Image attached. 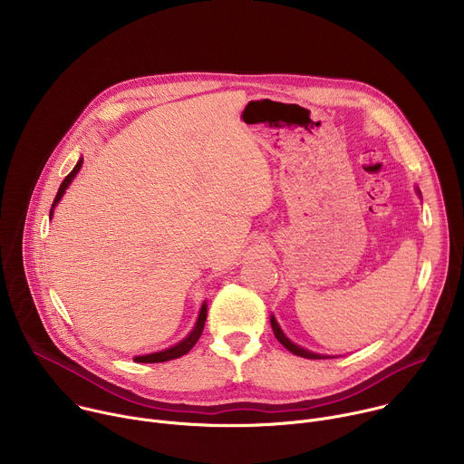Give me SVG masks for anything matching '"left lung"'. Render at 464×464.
<instances>
[{"label":"left lung","mask_w":464,"mask_h":464,"mask_svg":"<svg viewBox=\"0 0 464 464\" xmlns=\"http://www.w3.org/2000/svg\"><path fill=\"white\" fill-rule=\"evenodd\" d=\"M417 194L420 196V190H419V187H417ZM270 323H272V328H274V334H276V338L281 342V345H283L285 349H288L290 353H294L295 356H301V358H308V360H324V358H334V356H324V354H317V353H312V351H308V349H303V347L295 345V343H294L290 338H286V334L283 333V328L279 326V323H277L276 315H272V317H270Z\"/></svg>","instance_id":"obj_1"}]
</instances>
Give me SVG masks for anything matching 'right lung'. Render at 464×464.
Returning a JSON list of instances; mask_svg holds the SVG:
<instances>
[{
    "label": "right lung",
    "instance_id": "1",
    "mask_svg": "<svg viewBox=\"0 0 464 464\" xmlns=\"http://www.w3.org/2000/svg\"><path fill=\"white\" fill-rule=\"evenodd\" d=\"M82 161H84V160L81 158V160L77 161V165L73 167V170H72L68 176H65V178H63V181L60 183V188H58V192H56V198H54V202H53L51 211H49V218L53 217L54 208H56V206H58V202L62 200V196H63L65 188H68V187L72 185V181L75 179L77 172L81 170ZM206 319H208V303L204 301V304H202V308H200V314H198V319H196V323H194L192 330H190V333H188L181 342H178L176 345H172V347H169V349H163V351L152 353V354L136 356V358H134V362H138V363H161V362L176 360V358H179V356L187 354V353L196 345V342L200 340V336H202V330H204V324H206Z\"/></svg>",
    "mask_w": 464,
    "mask_h": 464
}]
</instances>
